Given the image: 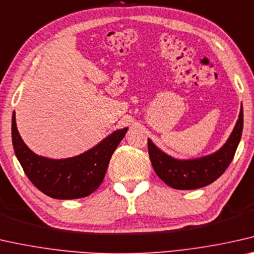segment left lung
<instances>
[{"label": "left lung", "instance_id": "1", "mask_svg": "<svg viewBox=\"0 0 254 254\" xmlns=\"http://www.w3.org/2000/svg\"><path fill=\"white\" fill-rule=\"evenodd\" d=\"M243 131V107L229 139L220 149L195 160H177L158 149L148 139V154L154 171L168 186L188 190L205 187L218 179L228 168L241 141Z\"/></svg>", "mask_w": 254, "mask_h": 254}]
</instances>
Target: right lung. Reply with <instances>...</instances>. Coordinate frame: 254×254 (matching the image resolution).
<instances>
[{"label": "right lung", "instance_id": "right-lung-1", "mask_svg": "<svg viewBox=\"0 0 254 254\" xmlns=\"http://www.w3.org/2000/svg\"><path fill=\"white\" fill-rule=\"evenodd\" d=\"M127 127L116 130L93 148L78 156L52 160L33 153L19 134L12 114V145L26 176L43 194L57 199L82 198L103 183L109 161Z\"/></svg>", "mask_w": 254, "mask_h": 254}]
</instances>
